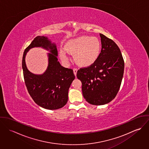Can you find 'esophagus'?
<instances>
[{
    "mask_svg": "<svg viewBox=\"0 0 149 149\" xmlns=\"http://www.w3.org/2000/svg\"><path fill=\"white\" fill-rule=\"evenodd\" d=\"M77 72V68H74V69H73V73H74V74L75 76H76Z\"/></svg>",
    "mask_w": 149,
    "mask_h": 149,
    "instance_id": "1",
    "label": "esophagus"
}]
</instances>
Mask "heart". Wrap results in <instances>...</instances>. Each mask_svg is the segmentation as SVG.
Returning a JSON list of instances; mask_svg holds the SVG:
<instances>
[{
    "label": "heart",
    "mask_w": 149,
    "mask_h": 149,
    "mask_svg": "<svg viewBox=\"0 0 149 149\" xmlns=\"http://www.w3.org/2000/svg\"><path fill=\"white\" fill-rule=\"evenodd\" d=\"M65 48L60 50V57L64 62L69 60L68 54L74 55L75 62L81 66H89L94 64L98 59L102 48L99 39L96 37L84 36L68 41Z\"/></svg>",
    "instance_id": "obj_1"
}]
</instances>
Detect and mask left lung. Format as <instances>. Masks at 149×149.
Returning <instances> with one entry per match:
<instances>
[{
	"label": "left lung",
	"instance_id": "obj_1",
	"mask_svg": "<svg viewBox=\"0 0 149 149\" xmlns=\"http://www.w3.org/2000/svg\"><path fill=\"white\" fill-rule=\"evenodd\" d=\"M102 50L94 64L81 68L77 77L82 83L83 95L92 105H104L116 96L122 81L125 63L118 46L100 34Z\"/></svg>",
	"mask_w": 149,
	"mask_h": 149
}]
</instances>
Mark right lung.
Returning <instances> with one entry per match:
<instances>
[{"instance_id":"add662e5","label":"right lung","mask_w":149,"mask_h":149,"mask_svg":"<svg viewBox=\"0 0 149 149\" xmlns=\"http://www.w3.org/2000/svg\"><path fill=\"white\" fill-rule=\"evenodd\" d=\"M35 47H42L51 52L48 54V66L42 75L33 74L26 67V53ZM57 56L55 43L46 37L37 36L24 50L22 58L23 77L28 92L36 104L47 109H57L66 104L69 88L75 79L73 70L61 66Z\"/></svg>"}]
</instances>
